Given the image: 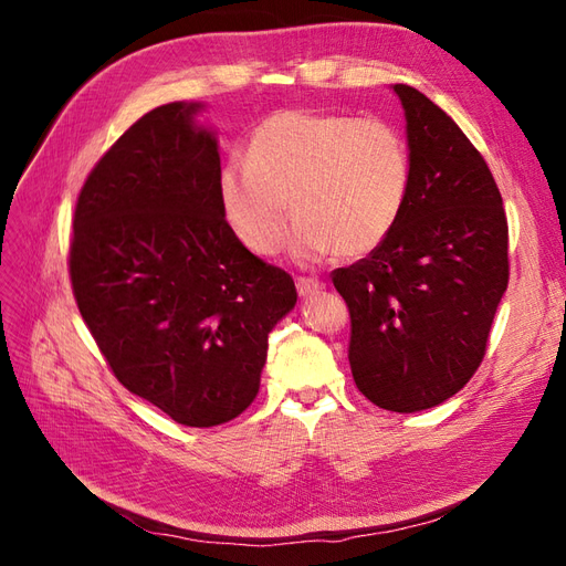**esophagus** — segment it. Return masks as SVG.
Masks as SVG:
<instances>
[{"instance_id":"obj_1","label":"esophagus","mask_w":566,"mask_h":566,"mask_svg":"<svg viewBox=\"0 0 566 566\" xmlns=\"http://www.w3.org/2000/svg\"><path fill=\"white\" fill-rule=\"evenodd\" d=\"M295 285H297V293H300V297H310V295L318 293V290H323V283H321V281H316V279H306V276H300V279L295 281Z\"/></svg>"}]
</instances>
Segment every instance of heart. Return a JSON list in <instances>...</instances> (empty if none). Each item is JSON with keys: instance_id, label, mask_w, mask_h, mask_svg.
Instances as JSON below:
<instances>
[{"instance_id": "b5f03b06", "label": "heart", "mask_w": 566, "mask_h": 566, "mask_svg": "<svg viewBox=\"0 0 566 566\" xmlns=\"http://www.w3.org/2000/svg\"><path fill=\"white\" fill-rule=\"evenodd\" d=\"M410 188L403 136L378 117L279 111L248 142V163L219 172V205L241 243L276 254L291 202L300 217L290 250L302 264L337 250L364 256L397 229Z\"/></svg>"}]
</instances>
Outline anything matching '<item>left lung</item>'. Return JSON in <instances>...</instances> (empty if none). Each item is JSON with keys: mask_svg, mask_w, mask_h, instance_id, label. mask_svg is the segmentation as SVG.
Wrapping results in <instances>:
<instances>
[{"mask_svg": "<svg viewBox=\"0 0 566 566\" xmlns=\"http://www.w3.org/2000/svg\"><path fill=\"white\" fill-rule=\"evenodd\" d=\"M406 113L410 188L387 241L333 271L352 318L358 391L416 413L470 382L507 290L503 198L465 134L430 98L394 84Z\"/></svg>", "mask_w": 566, "mask_h": 566, "instance_id": "1", "label": "left lung"}]
</instances>
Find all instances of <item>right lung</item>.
Wrapping results in <instances>:
<instances>
[{"mask_svg": "<svg viewBox=\"0 0 566 566\" xmlns=\"http://www.w3.org/2000/svg\"><path fill=\"white\" fill-rule=\"evenodd\" d=\"M200 104L153 108L84 181L67 269L115 378L186 427L254 401L293 276L254 256L219 205V150Z\"/></svg>", "mask_w": 566, "mask_h": 566, "instance_id": "1", "label": "right lung"}]
</instances>
